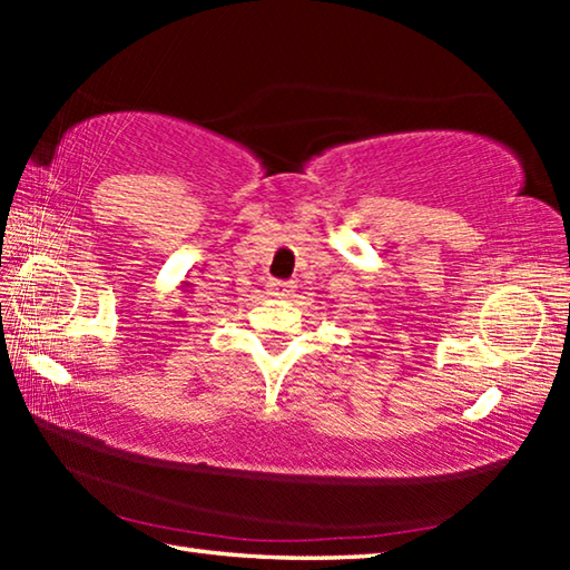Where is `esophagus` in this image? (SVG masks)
<instances>
[{"mask_svg":"<svg viewBox=\"0 0 570 570\" xmlns=\"http://www.w3.org/2000/svg\"><path fill=\"white\" fill-rule=\"evenodd\" d=\"M294 284H288V282H274L272 284V294L274 296H292L294 294Z\"/></svg>","mask_w":570,"mask_h":570,"instance_id":"esophagus-1","label":"esophagus"}]
</instances>
